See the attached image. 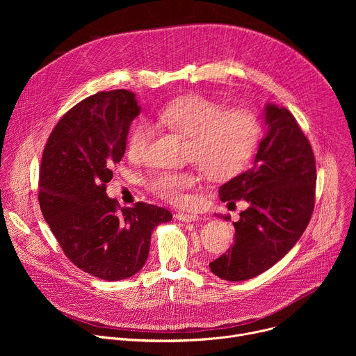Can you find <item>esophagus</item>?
<instances>
[{"instance_id": "1", "label": "esophagus", "mask_w": 356, "mask_h": 356, "mask_svg": "<svg viewBox=\"0 0 356 356\" xmlns=\"http://www.w3.org/2000/svg\"><path fill=\"white\" fill-rule=\"evenodd\" d=\"M176 220L181 221V222H194V221H198L200 220V216L197 214H186V213H179L175 216Z\"/></svg>"}]
</instances>
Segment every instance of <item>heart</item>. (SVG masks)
I'll list each match as a JSON object with an SVG mask.
<instances>
[{
  "mask_svg": "<svg viewBox=\"0 0 356 356\" xmlns=\"http://www.w3.org/2000/svg\"><path fill=\"white\" fill-rule=\"evenodd\" d=\"M155 124L188 138L187 159L195 162L201 172L211 180H227L239 173L259 139L257 118L243 110L222 111L201 95H187L170 101L155 115ZM154 136L147 122L134 127L128 138V155L139 159ZM197 183L193 172L159 170L147 180L149 188L161 198L180 204L186 191Z\"/></svg>",
  "mask_w": 356,
  "mask_h": 356,
  "instance_id": "obj_1",
  "label": "heart"
}]
</instances>
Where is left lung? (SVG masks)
I'll return each mask as SVG.
<instances>
[{
  "label": "left lung",
  "instance_id": "obj_1",
  "mask_svg": "<svg viewBox=\"0 0 356 356\" xmlns=\"http://www.w3.org/2000/svg\"><path fill=\"white\" fill-rule=\"evenodd\" d=\"M266 135L253 168L220 187L222 201L248 202L234 222V245L209 266L220 279L242 282L277 264L307 228L316 191L313 149L289 110L262 108Z\"/></svg>",
  "mask_w": 356,
  "mask_h": 356
}]
</instances>
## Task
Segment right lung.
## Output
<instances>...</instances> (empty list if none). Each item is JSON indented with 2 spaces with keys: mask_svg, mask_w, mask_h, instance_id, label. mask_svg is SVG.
I'll return each instance as SVG.
<instances>
[{
  "mask_svg": "<svg viewBox=\"0 0 356 356\" xmlns=\"http://www.w3.org/2000/svg\"><path fill=\"white\" fill-rule=\"evenodd\" d=\"M139 114L135 92H97L62 117L42 155L39 202L46 222L77 268L110 282L138 273L152 232L172 220L170 211L146 202L118 210L106 191Z\"/></svg>",
  "mask_w": 356,
  "mask_h": 356,
  "instance_id": "obj_1",
  "label": "right lung"
}]
</instances>
